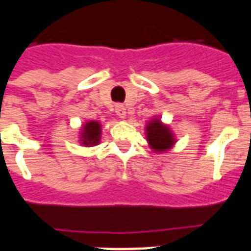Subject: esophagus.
<instances>
[{"mask_svg": "<svg viewBox=\"0 0 251 251\" xmlns=\"http://www.w3.org/2000/svg\"><path fill=\"white\" fill-rule=\"evenodd\" d=\"M114 109H116V114H117L118 117L120 118L126 117V109H125V106L122 105V104H117Z\"/></svg>", "mask_w": 251, "mask_h": 251, "instance_id": "esophagus-1", "label": "esophagus"}]
</instances>
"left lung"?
<instances>
[{
	"mask_svg": "<svg viewBox=\"0 0 251 251\" xmlns=\"http://www.w3.org/2000/svg\"><path fill=\"white\" fill-rule=\"evenodd\" d=\"M147 141L150 146L157 152H163L165 150L171 149L175 143V138L172 135L171 130L163 125L159 120H153L147 125Z\"/></svg>",
	"mask_w": 251,
	"mask_h": 251,
	"instance_id": "8db88e82",
	"label": "left lung"
}]
</instances>
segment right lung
<instances>
[{
  "mask_svg": "<svg viewBox=\"0 0 251 251\" xmlns=\"http://www.w3.org/2000/svg\"><path fill=\"white\" fill-rule=\"evenodd\" d=\"M100 133H101V127H100L99 122H87L86 125L83 126V130H82V142H83V145H98L99 141H100Z\"/></svg>",
  "mask_w": 251,
  "mask_h": 251,
  "instance_id": "right-lung-1",
  "label": "right lung"
}]
</instances>
